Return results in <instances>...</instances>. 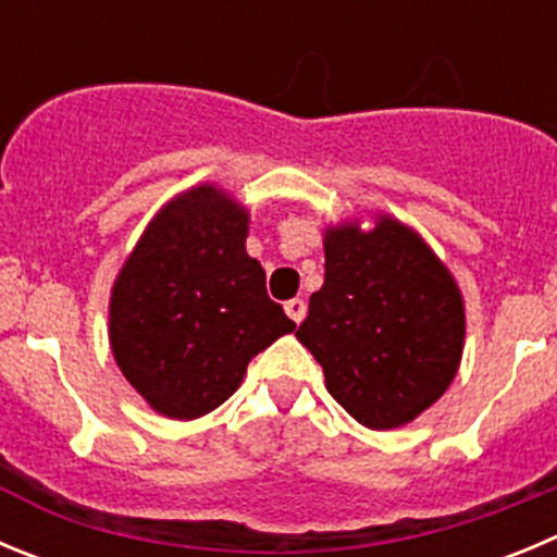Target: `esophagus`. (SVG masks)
<instances>
[{
	"label": "esophagus",
	"mask_w": 557,
	"mask_h": 557,
	"mask_svg": "<svg viewBox=\"0 0 557 557\" xmlns=\"http://www.w3.org/2000/svg\"><path fill=\"white\" fill-rule=\"evenodd\" d=\"M284 312L289 314V320H295V323H300V320L306 318V304L300 298H293L284 304Z\"/></svg>",
	"instance_id": "1"
}]
</instances>
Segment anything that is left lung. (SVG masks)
Returning a JSON list of instances; mask_svg holds the SVG:
<instances>
[{"label": "left lung", "instance_id": "obj_1", "mask_svg": "<svg viewBox=\"0 0 557 557\" xmlns=\"http://www.w3.org/2000/svg\"><path fill=\"white\" fill-rule=\"evenodd\" d=\"M325 282L309 298L298 342L325 389L370 431L408 425L456 379L467 336L450 268L411 226L379 212L372 226H325Z\"/></svg>", "mask_w": 557, "mask_h": 557}]
</instances>
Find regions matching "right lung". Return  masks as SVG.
<instances>
[{
	"mask_svg": "<svg viewBox=\"0 0 557 557\" xmlns=\"http://www.w3.org/2000/svg\"><path fill=\"white\" fill-rule=\"evenodd\" d=\"M251 212L201 182L149 221L110 293V348L168 420H198L239 389L248 361L295 323L245 251Z\"/></svg>",
	"mask_w": 557,
	"mask_h": 557,
	"instance_id": "right-lung-1",
	"label": "right lung"
}]
</instances>
